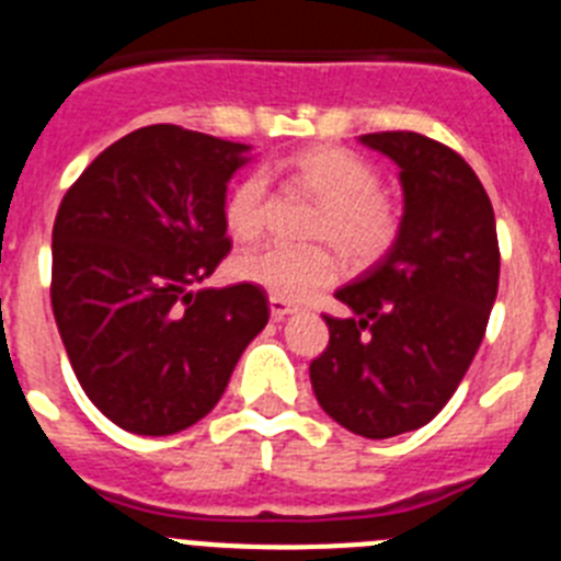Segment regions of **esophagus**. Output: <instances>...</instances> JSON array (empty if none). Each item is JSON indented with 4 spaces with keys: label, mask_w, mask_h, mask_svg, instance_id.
<instances>
[{
    "label": "esophagus",
    "mask_w": 561,
    "mask_h": 561,
    "mask_svg": "<svg viewBox=\"0 0 561 561\" xmlns=\"http://www.w3.org/2000/svg\"><path fill=\"white\" fill-rule=\"evenodd\" d=\"M267 301H271V316H274L276 321H282V319H285V316H290V313H296V310H299L294 305V301L282 299V296H271V299H267Z\"/></svg>",
    "instance_id": "esophagus-1"
}]
</instances>
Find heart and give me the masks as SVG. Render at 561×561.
Here are the masks:
<instances>
[{"label":"heart","instance_id":"b5f03b06","mask_svg":"<svg viewBox=\"0 0 561 561\" xmlns=\"http://www.w3.org/2000/svg\"><path fill=\"white\" fill-rule=\"evenodd\" d=\"M299 186L319 197L308 237L339 248L350 265H373L392 251L401 237V208L381 192L378 172L358 154L341 146H310L282 163ZM267 178L242 174L222 206V220L233 240L253 242L265 231ZM328 245H271L237 256L233 274L271 296L301 299L328 287L339 274L335 253Z\"/></svg>","mask_w":561,"mask_h":561}]
</instances>
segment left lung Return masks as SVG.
Here are the masks:
<instances>
[{
  "mask_svg": "<svg viewBox=\"0 0 561 561\" xmlns=\"http://www.w3.org/2000/svg\"><path fill=\"white\" fill-rule=\"evenodd\" d=\"M362 140L401 165V237L335 290L353 316H324L330 344L310 364L321 409L383 440L426 426L469 369L500 285L494 208L455 149L417 133Z\"/></svg>",
  "mask_w": 561,
  "mask_h": 561,
  "instance_id": "left-lung-1",
  "label": "left lung"
}]
</instances>
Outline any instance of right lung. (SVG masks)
<instances>
[{
	"label": "right lung",
	"mask_w": 561,
	"mask_h": 561,
	"mask_svg": "<svg viewBox=\"0 0 561 561\" xmlns=\"http://www.w3.org/2000/svg\"><path fill=\"white\" fill-rule=\"evenodd\" d=\"M248 146L154 124L106 146L53 222L50 301L78 383L135 435H174L220 401L267 324L251 282L192 285L231 251L226 183Z\"/></svg>",
	"instance_id": "right-lung-1"
}]
</instances>
